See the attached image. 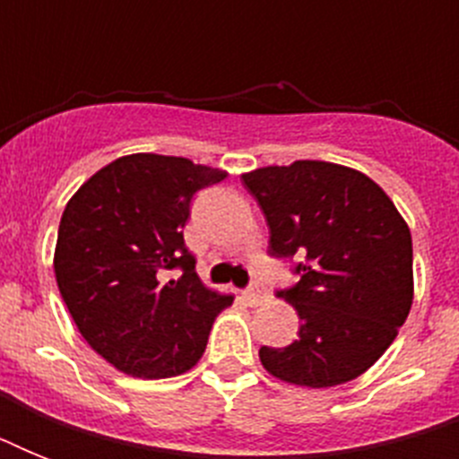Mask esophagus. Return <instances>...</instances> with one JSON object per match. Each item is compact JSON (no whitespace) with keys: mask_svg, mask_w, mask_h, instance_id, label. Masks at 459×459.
<instances>
[{"mask_svg":"<svg viewBox=\"0 0 459 459\" xmlns=\"http://www.w3.org/2000/svg\"><path fill=\"white\" fill-rule=\"evenodd\" d=\"M243 298L250 307H257V305H262V302L266 300V293L259 286H252V288H247V290H245Z\"/></svg>","mask_w":459,"mask_h":459,"instance_id":"obj_1","label":"esophagus"}]
</instances>
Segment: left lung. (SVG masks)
<instances>
[{
	"label": "left lung",
	"mask_w": 459,
	"mask_h": 459,
	"mask_svg": "<svg viewBox=\"0 0 459 459\" xmlns=\"http://www.w3.org/2000/svg\"><path fill=\"white\" fill-rule=\"evenodd\" d=\"M269 226V255L300 281L281 290L300 316L298 341L262 348L272 377L307 388L369 369L405 324L414 298L412 236L391 197L362 171L302 159L243 173Z\"/></svg>",
	"instance_id": "1"
}]
</instances>
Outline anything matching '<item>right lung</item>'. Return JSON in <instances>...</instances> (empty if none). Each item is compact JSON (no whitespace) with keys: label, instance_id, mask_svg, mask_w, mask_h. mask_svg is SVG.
<instances>
[{"label":"right lung","instance_id":"1","mask_svg":"<svg viewBox=\"0 0 459 459\" xmlns=\"http://www.w3.org/2000/svg\"><path fill=\"white\" fill-rule=\"evenodd\" d=\"M226 171L186 157L128 154L68 200L54 250L56 286L88 345L118 371L169 378L193 369L216 314L183 240L193 195Z\"/></svg>","mask_w":459,"mask_h":459}]
</instances>
